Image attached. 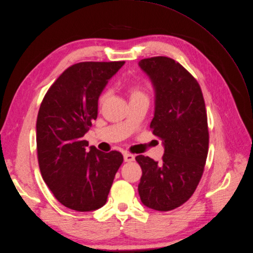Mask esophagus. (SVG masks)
<instances>
[{
    "label": "esophagus",
    "mask_w": 253,
    "mask_h": 253,
    "mask_svg": "<svg viewBox=\"0 0 253 253\" xmlns=\"http://www.w3.org/2000/svg\"><path fill=\"white\" fill-rule=\"evenodd\" d=\"M124 160H125L126 162H131V161L135 160V156H133L132 154L126 153V154L124 155Z\"/></svg>",
    "instance_id": "1"
}]
</instances>
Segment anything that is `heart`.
Instances as JSON below:
<instances>
[{"instance_id":"obj_1","label":"heart","mask_w":253,"mask_h":253,"mask_svg":"<svg viewBox=\"0 0 253 253\" xmlns=\"http://www.w3.org/2000/svg\"><path fill=\"white\" fill-rule=\"evenodd\" d=\"M127 94L129 99H136V98H147L144 92V88L142 85L139 84H131L127 86Z\"/></svg>"}]
</instances>
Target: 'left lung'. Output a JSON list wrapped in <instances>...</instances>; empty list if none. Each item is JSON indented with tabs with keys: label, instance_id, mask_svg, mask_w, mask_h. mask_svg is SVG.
<instances>
[{
	"label": "left lung",
	"instance_id": "obj_1",
	"mask_svg": "<svg viewBox=\"0 0 253 253\" xmlns=\"http://www.w3.org/2000/svg\"><path fill=\"white\" fill-rule=\"evenodd\" d=\"M155 93L153 135L162 141L160 162L139 155L138 186L148 209L169 211L184 204L196 190L209 152L205 103L197 81L173 59L152 57L139 61Z\"/></svg>",
	"mask_w": 253,
	"mask_h": 253
}]
</instances>
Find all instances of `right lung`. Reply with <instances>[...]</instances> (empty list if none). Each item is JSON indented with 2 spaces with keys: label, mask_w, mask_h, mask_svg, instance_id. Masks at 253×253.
I'll use <instances>...</instances> for the list:
<instances>
[{
  "label": "right lung",
  "mask_w": 253,
  "mask_h": 253,
  "mask_svg": "<svg viewBox=\"0 0 253 253\" xmlns=\"http://www.w3.org/2000/svg\"><path fill=\"white\" fill-rule=\"evenodd\" d=\"M125 61L81 62L68 67L44 95L37 120L40 170L67 209L92 211L107 201L122 153L98 150L83 139L98 115V100Z\"/></svg>",
  "instance_id": "obj_1"
}]
</instances>
